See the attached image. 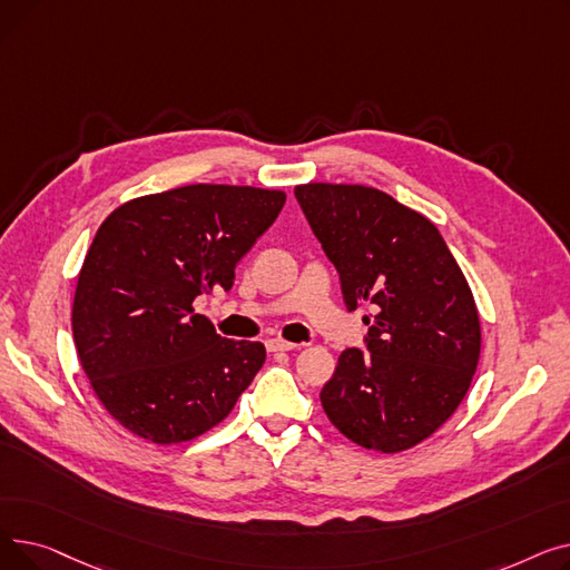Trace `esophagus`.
<instances>
[{"instance_id":"34e87169","label":"esophagus","mask_w":570,"mask_h":570,"mask_svg":"<svg viewBox=\"0 0 570 570\" xmlns=\"http://www.w3.org/2000/svg\"><path fill=\"white\" fill-rule=\"evenodd\" d=\"M265 346H267V351H293V348H297V344H293V342H286V340H267L265 342Z\"/></svg>"}]
</instances>
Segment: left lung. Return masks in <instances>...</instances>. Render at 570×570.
<instances>
[{"mask_svg": "<svg viewBox=\"0 0 570 570\" xmlns=\"http://www.w3.org/2000/svg\"><path fill=\"white\" fill-rule=\"evenodd\" d=\"M295 198L340 273L348 312L370 305L367 351H342L321 404L353 443L402 453L464 400L481 357L473 293L436 226L363 185H297Z\"/></svg>", "mask_w": 570, "mask_h": 570, "instance_id": "left-lung-1", "label": "left lung"}]
</instances>
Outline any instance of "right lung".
Instances as JSON below:
<instances>
[{
    "mask_svg": "<svg viewBox=\"0 0 570 570\" xmlns=\"http://www.w3.org/2000/svg\"><path fill=\"white\" fill-rule=\"evenodd\" d=\"M284 203L279 189L189 185L134 198L99 226L71 327L89 385L125 430L185 443L219 425L247 391L265 346L224 340L194 303L230 291L237 261Z\"/></svg>",
    "mask_w": 570,
    "mask_h": 570,
    "instance_id": "right-lung-1",
    "label": "right lung"
}]
</instances>
